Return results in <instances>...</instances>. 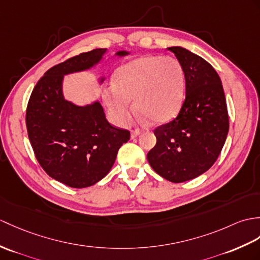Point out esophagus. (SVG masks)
<instances>
[{
    "label": "esophagus",
    "instance_id": "1",
    "mask_svg": "<svg viewBox=\"0 0 260 260\" xmlns=\"http://www.w3.org/2000/svg\"><path fill=\"white\" fill-rule=\"evenodd\" d=\"M141 134V131L138 129V128H135V129H133L132 131V133H131V137L132 138H135V137H137L138 135Z\"/></svg>",
    "mask_w": 260,
    "mask_h": 260
}]
</instances>
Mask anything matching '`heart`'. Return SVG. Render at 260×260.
<instances>
[{"instance_id": "heart-1", "label": "heart", "mask_w": 260, "mask_h": 260, "mask_svg": "<svg viewBox=\"0 0 260 260\" xmlns=\"http://www.w3.org/2000/svg\"><path fill=\"white\" fill-rule=\"evenodd\" d=\"M185 93L182 64L172 56L146 55L122 66L114 86L107 88L104 100L112 118L118 125H127L134 114L153 123H165L179 111Z\"/></svg>"}]
</instances>
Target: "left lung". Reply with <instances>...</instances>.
<instances>
[{"mask_svg":"<svg viewBox=\"0 0 260 260\" xmlns=\"http://www.w3.org/2000/svg\"><path fill=\"white\" fill-rule=\"evenodd\" d=\"M182 64L186 96L178 115L156 127V145L147 159L173 183L202 175L218 158L229 129L226 99L219 75L208 62L180 46L168 47Z\"/></svg>","mask_w":260,"mask_h":260,"instance_id":"left-lung-1","label":"left lung"}]
</instances>
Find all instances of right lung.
<instances>
[{
    "instance_id": "right-lung-1",
    "label": "right lung",
    "mask_w": 260,
    "mask_h": 260,
    "mask_svg": "<svg viewBox=\"0 0 260 260\" xmlns=\"http://www.w3.org/2000/svg\"><path fill=\"white\" fill-rule=\"evenodd\" d=\"M105 52L95 48L53 66L36 83L27 103L25 122L36 159L48 176L73 188L105 177L131 136L129 131L107 122L99 102L76 106L63 98V75L92 68Z\"/></svg>"
}]
</instances>
